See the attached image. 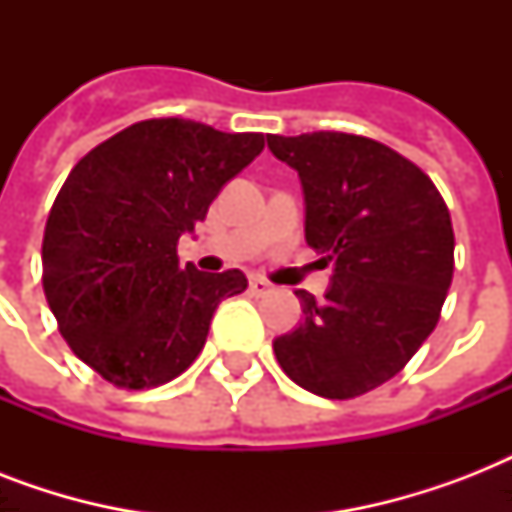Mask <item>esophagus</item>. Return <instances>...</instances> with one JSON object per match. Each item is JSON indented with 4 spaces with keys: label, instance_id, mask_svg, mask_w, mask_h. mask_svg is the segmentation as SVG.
Returning a JSON list of instances; mask_svg holds the SVG:
<instances>
[{
    "label": "esophagus",
    "instance_id": "esophagus-1",
    "mask_svg": "<svg viewBox=\"0 0 512 512\" xmlns=\"http://www.w3.org/2000/svg\"><path fill=\"white\" fill-rule=\"evenodd\" d=\"M249 292H252V295H257V297H263V295H268V292H271V284H268V281H263V279H249Z\"/></svg>",
    "mask_w": 512,
    "mask_h": 512
}]
</instances>
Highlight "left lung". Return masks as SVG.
<instances>
[{
	"label": "left lung",
	"mask_w": 512,
	"mask_h": 512,
	"mask_svg": "<svg viewBox=\"0 0 512 512\" xmlns=\"http://www.w3.org/2000/svg\"><path fill=\"white\" fill-rule=\"evenodd\" d=\"M300 177L305 241L332 284L297 289L303 324L273 340L289 380L356 398L396 377L436 329L454 273L452 217L425 172L377 140L345 132L268 135Z\"/></svg>",
	"instance_id": "obj_1"
}]
</instances>
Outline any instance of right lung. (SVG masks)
Returning <instances> with one entry per match:
<instances>
[{"label": "right lung", "mask_w": 512, "mask_h": 512, "mask_svg": "<svg viewBox=\"0 0 512 512\" xmlns=\"http://www.w3.org/2000/svg\"><path fill=\"white\" fill-rule=\"evenodd\" d=\"M263 146L260 132L148 119L66 177L44 228V295L60 335L103 380L130 390L175 380L204 348L220 300L247 289L236 268L180 265L177 239Z\"/></svg>", "instance_id": "add662e5"}]
</instances>
